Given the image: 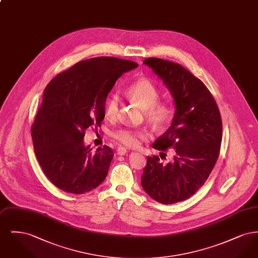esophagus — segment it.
Masks as SVG:
<instances>
[{
    "label": "esophagus",
    "instance_id": "esophagus-1",
    "mask_svg": "<svg viewBox=\"0 0 258 258\" xmlns=\"http://www.w3.org/2000/svg\"><path fill=\"white\" fill-rule=\"evenodd\" d=\"M126 150L123 147H119L117 149V154L119 155V156H123V155H125L126 154Z\"/></svg>",
    "mask_w": 258,
    "mask_h": 258
}]
</instances>
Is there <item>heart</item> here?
<instances>
[{"mask_svg": "<svg viewBox=\"0 0 258 258\" xmlns=\"http://www.w3.org/2000/svg\"><path fill=\"white\" fill-rule=\"evenodd\" d=\"M126 98L138 104L143 110L148 121L157 127L166 125L171 119V106L157 102L160 92L155 84L145 77L136 79L124 91ZM120 106V98L115 93L106 98L104 103V116L108 120L116 119ZM112 137L126 147H138L141 141L147 138V133L143 130L123 127L113 132Z\"/></svg>", "mask_w": 258, "mask_h": 258, "instance_id": "heart-1", "label": "heart"}]
</instances>
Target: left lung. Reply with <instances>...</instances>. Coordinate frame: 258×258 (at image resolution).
Listing matches in <instances>:
<instances>
[{"label": "left lung", "instance_id": "obj_1", "mask_svg": "<svg viewBox=\"0 0 258 258\" xmlns=\"http://www.w3.org/2000/svg\"><path fill=\"white\" fill-rule=\"evenodd\" d=\"M143 63L169 90L176 110L169 128L152 145L161 152L174 149L173 159L164 164L148 157L141 184L156 201L173 204L194 196L213 170L221 150V113L207 87L180 63L159 58Z\"/></svg>", "mask_w": 258, "mask_h": 258}]
</instances>
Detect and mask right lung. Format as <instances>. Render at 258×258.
Returning a JSON list of instances; mask_svg holds the SVG:
<instances>
[{
	"label": "right lung",
	"instance_id": "obj_1",
	"mask_svg": "<svg viewBox=\"0 0 258 258\" xmlns=\"http://www.w3.org/2000/svg\"><path fill=\"white\" fill-rule=\"evenodd\" d=\"M137 66L113 57L92 58L58 74L45 88L32 138L42 171L61 190L82 195L104 181L114 153L106 145L93 153L84 144L85 130L101 124L109 92Z\"/></svg>",
	"mask_w": 258,
	"mask_h": 258
}]
</instances>
